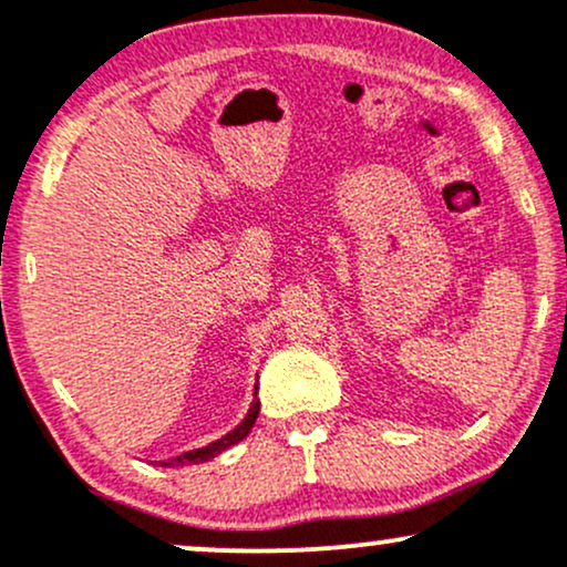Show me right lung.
Returning a JSON list of instances; mask_svg holds the SVG:
<instances>
[{
    "label": "right lung",
    "instance_id": "1",
    "mask_svg": "<svg viewBox=\"0 0 567 567\" xmlns=\"http://www.w3.org/2000/svg\"><path fill=\"white\" fill-rule=\"evenodd\" d=\"M256 394H258V386H256ZM258 410H261V402L252 400V405H250V410H247L243 424H239L237 429H231V432L226 434V437L210 442V445H205V447H197V451H188L184 455H175V458H171V461H162V466H186V464H202V461L216 458V455L224 453L226 447L237 445L239 440H245L247 434H250V429H252V424H256V419H258Z\"/></svg>",
    "mask_w": 567,
    "mask_h": 567
}]
</instances>
